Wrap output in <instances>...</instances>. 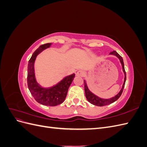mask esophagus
<instances>
[{"label":"esophagus","instance_id":"esophagus-1","mask_svg":"<svg viewBox=\"0 0 147 147\" xmlns=\"http://www.w3.org/2000/svg\"><path fill=\"white\" fill-rule=\"evenodd\" d=\"M76 75L78 77H84L85 75V72L83 70H78L76 73Z\"/></svg>","mask_w":147,"mask_h":147}]
</instances>
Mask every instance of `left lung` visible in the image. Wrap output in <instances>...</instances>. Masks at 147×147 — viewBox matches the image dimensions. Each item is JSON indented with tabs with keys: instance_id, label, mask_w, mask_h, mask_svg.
Instances as JSON below:
<instances>
[{
	"instance_id": "8db88e82",
	"label": "left lung",
	"mask_w": 147,
	"mask_h": 147,
	"mask_svg": "<svg viewBox=\"0 0 147 147\" xmlns=\"http://www.w3.org/2000/svg\"><path fill=\"white\" fill-rule=\"evenodd\" d=\"M110 54L117 56L119 58L120 62H121L122 67H123V72L124 73V83H123V87L121 88V91H119V92L118 93L117 95H116L115 97H112V98H110V99H104L99 98V97L96 96L94 94H93L91 92H90V91L89 90V89H88V88L87 86V84H86V82L84 80V91H85V96H86V99L88 100V102H90L91 104L94 105H96V106L102 107V106L107 105H109L110 104L113 103V102H115L117 100H118L119 98V97L121 96V94H122V92L123 91V89H124V84H125L126 80V72H125V69H124V65L123 59L122 58V57L120 56L117 51H113L112 52H110Z\"/></svg>"
}]
</instances>
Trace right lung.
Segmentation results:
<instances>
[{
    "mask_svg": "<svg viewBox=\"0 0 147 147\" xmlns=\"http://www.w3.org/2000/svg\"><path fill=\"white\" fill-rule=\"evenodd\" d=\"M51 43L40 46L34 51L29 61L28 66V86L35 100L38 103L47 106H56L64 101L69 88L72 83L75 74L65 77L56 85L49 88L41 87L37 83L34 75V61L36 56L45 49L49 48Z\"/></svg>",
    "mask_w": 147,
    "mask_h": 147,
    "instance_id": "add662e5",
    "label": "right lung"
}]
</instances>
